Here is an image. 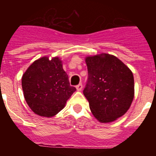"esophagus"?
Returning a JSON list of instances; mask_svg holds the SVG:
<instances>
[{"label": "esophagus", "mask_w": 156, "mask_h": 156, "mask_svg": "<svg viewBox=\"0 0 156 156\" xmlns=\"http://www.w3.org/2000/svg\"><path fill=\"white\" fill-rule=\"evenodd\" d=\"M76 87V90H78V91H80V90H82V88H83L82 83H79V84L77 85V86Z\"/></svg>", "instance_id": "1"}]
</instances>
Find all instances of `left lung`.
I'll return each mask as SVG.
<instances>
[{"label":"left lung","mask_w":156,"mask_h":156,"mask_svg":"<svg viewBox=\"0 0 156 156\" xmlns=\"http://www.w3.org/2000/svg\"><path fill=\"white\" fill-rule=\"evenodd\" d=\"M88 79L83 94L101 122H110L126 113L134 96L132 72L115 56L102 53L87 57Z\"/></svg>","instance_id":"obj_1"}]
</instances>
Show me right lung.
Segmentation results:
<instances>
[{
	"instance_id": "1",
	"label": "right lung",
	"mask_w": 156,
	"mask_h": 156,
	"mask_svg": "<svg viewBox=\"0 0 156 156\" xmlns=\"http://www.w3.org/2000/svg\"><path fill=\"white\" fill-rule=\"evenodd\" d=\"M25 100L34 113L52 117L66 105L76 90L70 86L69 76L59 58L37 59L30 66L22 77Z\"/></svg>"
}]
</instances>
